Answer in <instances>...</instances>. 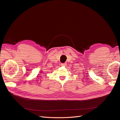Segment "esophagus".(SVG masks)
<instances>
[{"label": "esophagus", "instance_id": "obj_1", "mask_svg": "<svg viewBox=\"0 0 120 120\" xmlns=\"http://www.w3.org/2000/svg\"><path fill=\"white\" fill-rule=\"evenodd\" d=\"M67 65V63H61V66H66Z\"/></svg>", "mask_w": 120, "mask_h": 120}]
</instances>
